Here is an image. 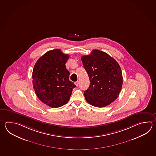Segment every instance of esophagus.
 <instances>
[{
	"label": "esophagus",
	"mask_w": 156,
	"mask_h": 156,
	"mask_svg": "<svg viewBox=\"0 0 156 156\" xmlns=\"http://www.w3.org/2000/svg\"><path fill=\"white\" fill-rule=\"evenodd\" d=\"M74 84H75V85H76V87H78V85H79V82H78V81H76V82L74 83Z\"/></svg>",
	"instance_id": "1"
}]
</instances>
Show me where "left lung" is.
Here are the masks:
<instances>
[{
	"label": "left lung",
	"mask_w": 156,
	"mask_h": 156,
	"mask_svg": "<svg viewBox=\"0 0 156 156\" xmlns=\"http://www.w3.org/2000/svg\"><path fill=\"white\" fill-rule=\"evenodd\" d=\"M90 80L84 91L86 101L97 107H104L114 102L121 92L123 76L121 67L113 58L94 49L81 58Z\"/></svg>",
	"instance_id": "8db88e82"
}]
</instances>
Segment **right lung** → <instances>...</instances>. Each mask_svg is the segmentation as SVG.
<instances>
[{"label": "right lung", "mask_w": 156, "mask_h": 156, "mask_svg": "<svg viewBox=\"0 0 156 156\" xmlns=\"http://www.w3.org/2000/svg\"><path fill=\"white\" fill-rule=\"evenodd\" d=\"M69 55L56 49L48 51L35 63L33 84L36 95L43 103L58 108L67 104L76 86L69 80L66 63Z\"/></svg>", "instance_id": "1"}]
</instances>
